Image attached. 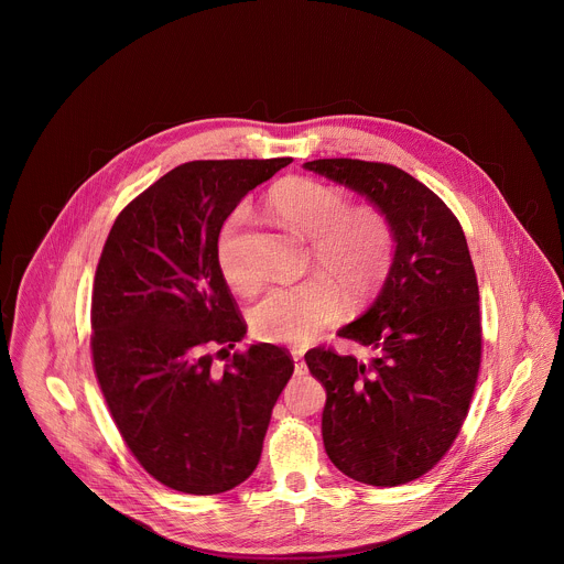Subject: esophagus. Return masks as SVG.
Returning <instances> with one entry per match:
<instances>
[{
	"mask_svg": "<svg viewBox=\"0 0 564 564\" xmlns=\"http://www.w3.org/2000/svg\"><path fill=\"white\" fill-rule=\"evenodd\" d=\"M292 359H294V375H299V377H301V375H307V366H305L301 352L292 350Z\"/></svg>",
	"mask_w": 564,
	"mask_h": 564,
	"instance_id": "1",
	"label": "esophagus"
}]
</instances>
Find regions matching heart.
<instances>
[{
	"instance_id": "1",
	"label": "heart",
	"mask_w": 564,
	"mask_h": 564,
	"mask_svg": "<svg viewBox=\"0 0 564 564\" xmlns=\"http://www.w3.org/2000/svg\"><path fill=\"white\" fill-rule=\"evenodd\" d=\"M268 200L285 227L312 240V263L348 296L364 299L379 285L392 257V231L381 212L350 207L341 189L303 176L276 183ZM246 220V207H236L216 240L218 270L236 292L257 288V274L238 252ZM339 310L337 290L326 279H310L272 288L252 307L250 324L261 341L303 346L337 321Z\"/></svg>"
}]
</instances>
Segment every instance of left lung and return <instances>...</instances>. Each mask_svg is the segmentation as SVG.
<instances>
[{
	"mask_svg": "<svg viewBox=\"0 0 564 564\" xmlns=\"http://www.w3.org/2000/svg\"><path fill=\"white\" fill-rule=\"evenodd\" d=\"M303 167L366 196L394 240L377 299L339 330L368 359L305 352L326 388L324 446L364 485H406L451 448L477 381L479 292L466 236L442 198L392 165L326 158Z\"/></svg>",
	"mask_w": 564,
	"mask_h": 564,
	"instance_id": "8db88e82",
	"label": "left lung"
}]
</instances>
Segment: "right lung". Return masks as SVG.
<instances>
[{
    "instance_id": "right-lung-1",
    "label": "right lung",
    "mask_w": 564,
    "mask_h": 564,
    "mask_svg": "<svg viewBox=\"0 0 564 564\" xmlns=\"http://www.w3.org/2000/svg\"><path fill=\"white\" fill-rule=\"evenodd\" d=\"M288 165L185 163L131 200L105 243L91 301L98 383L135 459L174 491L214 496L246 481L294 372L272 344L214 368V350L248 333L216 263L218 231L248 192Z\"/></svg>"
}]
</instances>
